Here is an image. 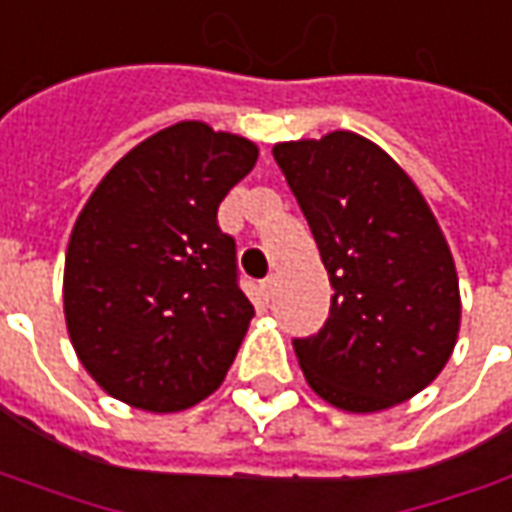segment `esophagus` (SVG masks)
<instances>
[{
    "label": "esophagus",
    "instance_id": "esophagus-1",
    "mask_svg": "<svg viewBox=\"0 0 512 512\" xmlns=\"http://www.w3.org/2000/svg\"><path fill=\"white\" fill-rule=\"evenodd\" d=\"M274 288H277V280L274 277H266L263 283H260V294H263V300L269 302L274 297Z\"/></svg>",
    "mask_w": 512,
    "mask_h": 512
}]
</instances>
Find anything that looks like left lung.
I'll list each match as a JSON object with an SVG mask.
<instances>
[{
	"label": "left lung",
	"instance_id": "1",
	"mask_svg": "<svg viewBox=\"0 0 512 512\" xmlns=\"http://www.w3.org/2000/svg\"><path fill=\"white\" fill-rule=\"evenodd\" d=\"M328 269L325 328L294 339L305 381L353 415L409 401L446 367L460 333V280L415 182L353 131L277 142Z\"/></svg>",
	"mask_w": 512,
	"mask_h": 512
}]
</instances>
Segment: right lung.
<instances>
[{
    "mask_svg": "<svg viewBox=\"0 0 512 512\" xmlns=\"http://www.w3.org/2000/svg\"><path fill=\"white\" fill-rule=\"evenodd\" d=\"M255 162V142L184 120L131 148L89 196L66 246L64 316L111 398L165 415L221 387L255 308L218 204Z\"/></svg>",
    "mask_w": 512,
    "mask_h": 512,
    "instance_id": "add662e5",
    "label": "right lung"
}]
</instances>
